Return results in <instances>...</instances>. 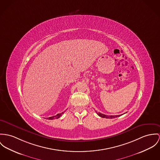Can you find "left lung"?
<instances>
[{
	"mask_svg": "<svg viewBox=\"0 0 160 160\" xmlns=\"http://www.w3.org/2000/svg\"><path fill=\"white\" fill-rule=\"evenodd\" d=\"M97 114H98V116L101 118H110V119H112V118H117L118 116H119L120 115H116V116H107V115H105V114H102L100 112H97Z\"/></svg>",
	"mask_w": 160,
	"mask_h": 160,
	"instance_id": "1",
	"label": "left lung"
}]
</instances>
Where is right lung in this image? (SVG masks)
<instances>
[{"instance_id":"obj_1","label":"right lung","mask_w":160,"mask_h":160,"mask_svg":"<svg viewBox=\"0 0 160 160\" xmlns=\"http://www.w3.org/2000/svg\"><path fill=\"white\" fill-rule=\"evenodd\" d=\"M63 113H64V112H62V113H60V114H58L56 116H52V117H50V118H48L47 119H49V120H53V119H58L60 116H62V115Z\"/></svg>"}]
</instances>
